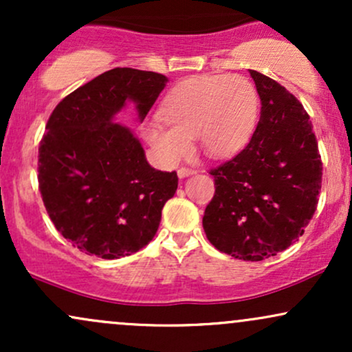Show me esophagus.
I'll return each mask as SVG.
<instances>
[{
	"mask_svg": "<svg viewBox=\"0 0 352 352\" xmlns=\"http://www.w3.org/2000/svg\"><path fill=\"white\" fill-rule=\"evenodd\" d=\"M197 170H193V168H188V167H182V168H179V177L180 179H185V177H188V175H192V173H195Z\"/></svg>",
	"mask_w": 352,
	"mask_h": 352,
	"instance_id": "1",
	"label": "esophagus"
}]
</instances>
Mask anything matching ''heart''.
I'll use <instances>...</instances> for the list:
<instances>
[{
	"instance_id": "heart-1",
	"label": "heart",
	"mask_w": 352,
	"mask_h": 352,
	"mask_svg": "<svg viewBox=\"0 0 352 352\" xmlns=\"http://www.w3.org/2000/svg\"><path fill=\"white\" fill-rule=\"evenodd\" d=\"M162 124L145 129V139L164 164L173 165L192 152L228 159L248 145L260 117V96L245 78L199 76L173 87L160 106Z\"/></svg>"
}]
</instances>
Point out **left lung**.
I'll use <instances>...</instances> for the list:
<instances>
[{
    "label": "left lung",
    "mask_w": 352,
    "mask_h": 352,
    "mask_svg": "<svg viewBox=\"0 0 352 352\" xmlns=\"http://www.w3.org/2000/svg\"><path fill=\"white\" fill-rule=\"evenodd\" d=\"M250 76L261 99L260 122L243 151L210 170L215 195L204 230L220 252L261 261L305 233L318 207L322 164L300 100L261 72Z\"/></svg>",
    "instance_id": "8db88e82"
}]
</instances>
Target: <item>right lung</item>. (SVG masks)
I'll return each mask as SVG.
<instances>
[{"label":"right lung","mask_w":352,"mask_h":352,"mask_svg":"<svg viewBox=\"0 0 352 352\" xmlns=\"http://www.w3.org/2000/svg\"><path fill=\"white\" fill-rule=\"evenodd\" d=\"M167 80L116 67L52 111L39 144V192L56 230L80 252L116 260L155 236L179 177L151 167L139 139L114 117L131 100L142 122Z\"/></svg>","instance_id":"add662e5"}]
</instances>
